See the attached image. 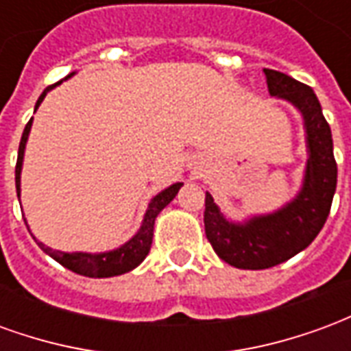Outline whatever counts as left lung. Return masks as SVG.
Segmentation results:
<instances>
[{
	"instance_id": "8db88e82",
	"label": "left lung",
	"mask_w": 351,
	"mask_h": 351,
	"mask_svg": "<svg viewBox=\"0 0 351 351\" xmlns=\"http://www.w3.org/2000/svg\"><path fill=\"white\" fill-rule=\"evenodd\" d=\"M272 97L291 103L304 120L306 169L299 193L271 214L231 221L206 191L205 233L214 252L237 269L259 271L284 263L308 246L324 228L337 190L331 128L310 86L286 73L263 69Z\"/></svg>"
}]
</instances>
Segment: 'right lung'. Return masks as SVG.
<instances>
[{
    "instance_id": "right-lung-1",
    "label": "right lung",
    "mask_w": 351,
    "mask_h": 351,
    "mask_svg": "<svg viewBox=\"0 0 351 351\" xmlns=\"http://www.w3.org/2000/svg\"><path fill=\"white\" fill-rule=\"evenodd\" d=\"M75 73L67 75L65 79L73 77ZM58 84H62V80L49 86L45 92L41 93V97L35 103V110L39 108V105L45 99V95L56 88ZM32 122L34 118L26 123L24 128V133H22V138H20L19 146V160H16V169H14V180H16V195H19L20 201V173H22V161H24V152H26V143L27 137H29V130H32ZM182 188V182L171 184L169 188H165L163 191H160L158 195H154L148 203V208H146L145 218H143V223L135 235L131 237L130 241L125 244H122L120 248L110 252H101V254H88V252H60L52 250L49 246H45L43 243H37L43 248L45 254H49L50 258L56 259L58 263L64 265L65 269L77 272V274H82V276H90V278H108V276H118V274H123V272L133 271L135 267L145 261V258L150 252V246H152V237H154V221L158 218V214L165 208V206L175 199V195L178 193V190Z\"/></svg>"
}]
</instances>
